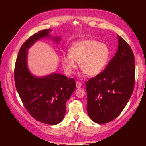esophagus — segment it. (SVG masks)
<instances>
[{
    "label": "esophagus",
    "mask_w": 146,
    "mask_h": 146,
    "mask_svg": "<svg viewBox=\"0 0 146 146\" xmlns=\"http://www.w3.org/2000/svg\"><path fill=\"white\" fill-rule=\"evenodd\" d=\"M76 86L77 88L81 87V86H82V83L80 82H76Z\"/></svg>",
    "instance_id": "esophagus-1"
}]
</instances>
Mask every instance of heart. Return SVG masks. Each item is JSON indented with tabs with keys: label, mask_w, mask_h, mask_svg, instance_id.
Masks as SVG:
<instances>
[{
	"label": "heart",
	"mask_w": 146,
	"mask_h": 146,
	"mask_svg": "<svg viewBox=\"0 0 146 146\" xmlns=\"http://www.w3.org/2000/svg\"><path fill=\"white\" fill-rule=\"evenodd\" d=\"M110 55V49L107 44L95 40H85L74 43L69 49V54L63 55L61 61L68 75L76 68L77 61L86 75L95 76L106 66Z\"/></svg>",
	"instance_id": "heart-1"
}]
</instances>
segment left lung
Segmentation results:
<instances>
[{
    "mask_svg": "<svg viewBox=\"0 0 146 146\" xmlns=\"http://www.w3.org/2000/svg\"><path fill=\"white\" fill-rule=\"evenodd\" d=\"M118 51L105 69L86 82L87 112L94 122H110L124 109L134 91L135 59L131 46L120 36Z\"/></svg>",
    "mask_w": 146,
    "mask_h": 146,
    "instance_id": "1",
    "label": "left lung"
}]
</instances>
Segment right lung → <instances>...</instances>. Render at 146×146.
Returning <instances> with one entry per match:
<instances>
[{
  "instance_id": "add662e5",
  "label": "right lung",
  "mask_w": 146,
  "mask_h": 146,
  "mask_svg": "<svg viewBox=\"0 0 146 146\" xmlns=\"http://www.w3.org/2000/svg\"><path fill=\"white\" fill-rule=\"evenodd\" d=\"M50 29L34 34L22 45L14 68L15 88L24 107L34 119L49 125H56L63 119L66 101L75 91L73 78L54 73L37 78L29 73L26 64L27 49L37 40L49 37ZM56 41L60 38L56 39Z\"/></svg>"
}]
</instances>
